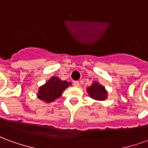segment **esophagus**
<instances>
[{"instance_id": "obj_1", "label": "esophagus", "mask_w": 148, "mask_h": 148, "mask_svg": "<svg viewBox=\"0 0 148 148\" xmlns=\"http://www.w3.org/2000/svg\"><path fill=\"white\" fill-rule=\"evenodd\" d=\"M74 86H79V82L74 81Z\"/></svg>"}]
</instances>
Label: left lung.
Listing matches in <instances>:
<instances>
[{
    "instance_id": "obj_1",
    "label": "left lung",
    "mask_w": 148,
    "mask_h": 148,
    "mask_svg": "<svg viewBox=\"0 0 148 148\" xmlns=\"http://www.w3.org/2000/svg\"><path fill=\"white\" fill-rule=\"evenodd\" d=\"M87 92L89 95L95 100L103 101L106 99L107 92L103 86L98 82H94L90 86L87 87Z\"/></svg>"
}]
</instances>
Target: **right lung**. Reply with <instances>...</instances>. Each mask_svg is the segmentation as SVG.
Listing matches in <instances>:
<instances>
[{"label": "right lung", "instance_id": "obj_1", "mask_svg": "<svg viewBox=\"0 0 148 148\" xmlns=\"http://www.w3.org/2000/svg\"><path fill=\"white\" fill-rule=\"evenodd\" d=\"M71 83L66 81H62L58 77H53L38 90V99L46 103H51L62 95L65 89Z\"/></svg>", "mask_w": 148, "mask_h": 148}]
</instances>
